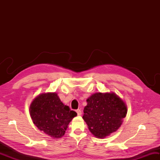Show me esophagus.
I'll use <instances>...</instances> for the list:
<instances>
[{
	"label": "esophagus",
	"mask_w": 160,
	"mask_h": 160,
	"mask_svg": "<svg viewBox=\"0 0 160 160\" xmlns=\"http://www.w3.org/2000/svg\"><path fill=\"white\" fill-rule=\"evenodd\" d=\"M76 113H77L78 115H82V112H81V111L80 109H78L76 111Z\"/></svg>",
	"instance_id": "34e87169"
}]
</instances>
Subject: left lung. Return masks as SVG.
I'll return each mask as SVG.
<instances>
[{"label":"left lung","mask_w":160,"mask_h":160,"mask_svg":"<svg viewBox=\"0 0 160 160\" xmlns=\"http://www.w3.org/2000/svg\"><path fill=\"white\" fill-rule=\"evenodd\" d=\"M83 120L95 137L103 139L118 131L127 113L124 101L113 92H97L87 100Z\"/></svg>","instance_id":"1"}]
</instances>
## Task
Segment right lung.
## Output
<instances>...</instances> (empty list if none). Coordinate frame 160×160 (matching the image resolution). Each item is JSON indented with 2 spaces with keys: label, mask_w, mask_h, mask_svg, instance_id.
<instances>
[{
  "label": "right lung",
  "mask_w": 160,
  "mask_h": 160,
  "mask_svg": "<svg viewBox=\"0 0 160 160\" xmlns=\"http://www.w3.org/2000/svg\"><path fill=\"white\" fill-rule=\"evenodd\" d=\"M30 116L39 130L53 139L62 138L77 113L61 102L56 92L37 96L29 107Z\"/></svg>",
  "instance_id": "right-lung-1"
}]
</instances>
